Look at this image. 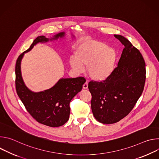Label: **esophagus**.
<instances>
[{
  "instance_id": "obj_1",
  "label": "esophagus",
  "mask_w": 159,
  "mask_h": 159,
  "mask_svg": "<svg viewBox=\"0 0 159 159\" xmlns=\"http://www.w3.org/2000/svg\"><path fill=\"white\" fill-rule=\"evenodd\" d=\"M88 88V82L86 81L85 84L83 85V89H87Z\"/></svg>"
}]
</instances>
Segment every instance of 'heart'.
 Returning a JSON list of instances; mask_svg holds the SVG:
<instances>
[{
    "mask_svg": "<svg viewBox=\"0 0 159 159\" xmlns=\"http://www.w3.org/2000/svg\"><path fill=\"white\" fill-rule=\"evenodd\" d=\"M116 58L115 50L106 47L101 41L86 39L81 42L75 50V57L69 60L72 69L80 73L87 67L89 77L94 80H103L111 74Z\"/></svg>",
    "mask_w": 159,
    "mask_h": 159,
    "instance_id": "obj_1",
    "label": "heart"
}]
</instances>
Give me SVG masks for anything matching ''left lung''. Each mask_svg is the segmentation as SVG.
<instances>
[{
	"label": "left lung",
	"instance_id": "obj_1",
	"mask_svg": "<svg viewBox=\"0 0 159 159\" xmlns=\"http://www.w3.org/2000/svg\"><path fill=\"white\" fill-rule=\"evenodd\" d=\"M114 36L124 45L118 66L106 80L88 84L93 115L103 124L115 123L129 114L142 94L146 79L140 51L124 36Z\"/></svg>",
	"mask_w": 159,
	"mask_h": 159
}]
</instances>
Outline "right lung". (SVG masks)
<instances>
[{
	"instance_id": "add662e5",
	"label": "right lung",
	"mask_w": 159,
	"mask_h": 159,
	"mask_svg": "<svg viewBox=\"0 0 159 159\" xmlns=\"http://www.w3.org/2000/svg\"><path fill=\"white\" fill-rule=\"evenodd\" d=\"M65 36L60 33L51 39L44 36L37 37L30 48L20 54L16 65V89L17 94L31 116L38 123L50 127L63 125L69 119L70 102L82 89L84 77L61 79L52 88L39 93L30 90L25 84L20 72V61L25 53L30 52L38 43L57 39Z\"/></svg>"
}]
</instances>
